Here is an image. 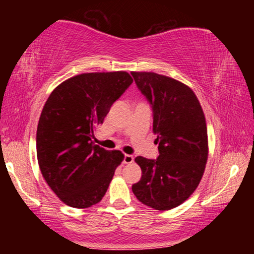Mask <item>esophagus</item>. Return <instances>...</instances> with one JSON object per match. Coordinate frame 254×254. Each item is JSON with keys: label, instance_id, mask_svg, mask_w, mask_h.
<instances>
[{"label": "esophagus", "instance_id": "obj_1", "mask_svg": "<svg viewBox=\"0 0 254 254\" xmlns=\"http://www.w3.org/2000/svg\"><path fill=\"white\" fill-rule=\"evenodd\" d=\"M133 161H134V158H133V156H131V154H126L123 158L124 163H132Z\"/></svg>", "mask_w": 254, "mask_h": 254}]
</instances>
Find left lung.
<instances>
[{
    "mask_svg": "<svg viewBox=\"0 0 254 254\" xmlns=\"http://www.w3.org/2000/svg\"><path fill=\"white\" fill-rule=\"evenodd\" d=\"M152 109L157 159L136 157L142 170L132 191L141 203L158 210L183 204L198 186L208 157L207 127L195 93L170 77L132 71Z\"/></svg>",
    "mask_w": 254,
    "mask_h": 254,
    "instance_id": "obj_1",
    "label": "left lung"
}]
</instances>
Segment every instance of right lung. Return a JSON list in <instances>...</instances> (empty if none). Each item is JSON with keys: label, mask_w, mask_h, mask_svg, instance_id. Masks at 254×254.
<instances>
[{"label": "right lung", "mask_w": 254, "mask_h": 254, "mask_svg": "<svg viewBox=\"0 0 254 254\" xmlns=\"http://www.w3.org/2000/svg\"><path fill=\"white\" fill-rule=\"evenodd\" d=\"M132 81L127 71L80 74L58 85L47 100L37 128L38 162L66 205L87 208L104 197L124 156L94 144L92 137Z\"/></svg>", "instance_id": "1"}]
</instances>
